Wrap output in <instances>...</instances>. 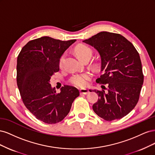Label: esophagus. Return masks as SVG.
I'll use <instances>...</instances> for the list:
<instances>
[{
  "label": "esophagus",
  "mask_w": 155,
  "mask_h": 155,
  "mask_svg": "<svg viewBox=\"0 0 155 155\" xmlns=\"http://www.w3.org/2000/svg\"><path fill=\"white\" fill-rule=\"evenodd\" d=\"M79 92H80L81 94H87L89 92L88 90H87V89H85V88L80 89V90H79Z\"/></svg>",
  "instance_id": "obj_1"
}]
</instances>
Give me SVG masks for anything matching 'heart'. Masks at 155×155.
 <instances>
[{"label":"heart","instance_id":"obj_1","mask_svg":"<svg viewBox=\"0 0 155 155\" xmlns=\"http://www.w3.org/2000/svg\"><path fill=\"white\" fill-rule=\"evenodd\" d=\"M75 51H76V53L78 58L82 61L87 58H91L92 54V50L91 48L85 45H80L78 46ZM65 58H66V54H63L59 58V66L60 67H62L63 66ZM91 78L92 75L88 72L76 74L70 77L69 79V83L74 86L84 87L87 85L88 82L91 80Z\"/></svg>","mask_w":155,"mask_h":155}]
</instances>
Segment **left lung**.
I'll return each instance as SVG.
<instances>
[{"mask_svg": "<svg viewBox=\"0 0 155 155\" xmlns=\"http://www.w3.org/2000/svg\"><path fill=\"white\" fill-rule=\"evenodd\" d=\"M83 42L99 51L104 73L96 82L107 84V88L103 85L104 90L94 91L99 98L92 106L94 111L106 121L122 118L137 105L143 83L138 51L124 36L115 33L101 31Z\"/></svg>", "mask_w": 155, "mask_h": 155, "instance_id": "obj_1", "label": "left lung"}]
</instances>
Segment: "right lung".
<instances>
[{
    "mask_svg": "<svg viewBox=\"0 0 155 155\" xmlns=\"http://www.w3.org/2000/svg\"><path fill=\"white\" fill-rule=\"evenodd\" d=\"M76 41L42 37L29 41L17 57V83L22 100L37 120L46 124L62 121L79 95L76 88L68 85L57 93L49 83L59 70L61 56Z\"/></svg>",
    "mask_w": 155,
    "mask_h": 155,
    "instance_id": "1",
    "label": "right lung"
}]
</instances>
